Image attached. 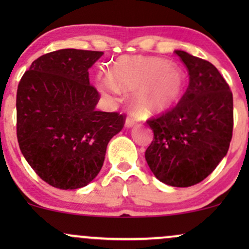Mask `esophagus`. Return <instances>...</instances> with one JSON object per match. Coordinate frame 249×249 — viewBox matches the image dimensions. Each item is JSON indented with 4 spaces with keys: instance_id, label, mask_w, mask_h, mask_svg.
Returning a JSON list of instances; mask_svg holds the SVG:
<instances>
[{
    "instance_id": "34e87169",
    "label": "esophagus",
    "mask_w": 249,
    "mask_h": 249,
    "mask_svg": "<svg viewBox=\"0 0 249 249\" xmlns=\"http://www.w3.org/2000/svg\"><path fill=\"white\" fill-rule=\"evenodd\" d=\"M137 121L133 118L132 116H128L126 118V122H125V126L126 127H132L134 124H136Z\"/></svg>"
}]
</instances>
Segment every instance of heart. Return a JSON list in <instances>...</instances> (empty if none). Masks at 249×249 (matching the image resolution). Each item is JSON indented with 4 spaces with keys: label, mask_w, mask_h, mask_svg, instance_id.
<instances>
[{
    "label": "heart",
    "mask_w": 249,
    "mask_h": 249,
    "mask_svg": "<svg viewBox=\"0 0 249 249\" xmlns=\"http://www.w3.org/2000/svg\"><path fill=\"white\" fill-rule=\"evenodd\" d=\"M184 73L170 61L156 57H123L110 75L98 73L97 85L103 95L115 97L119 90H133L131 107L141 117L172 107L185 89Z\"/></svg>",
    "instance_id": "obj_1"
}]
</instances>
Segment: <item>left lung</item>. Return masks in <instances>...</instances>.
I'll use <instances>...</instances> for the list:
<instances>
[{
	"mask_svg": "<svg viewBox=\"0 0 249 249\" xmlns=\"http://www.w3.org/2000/svg\"><path fill=\"white\" fill-rule=\"evenodd\" d=\"M190 83L178 104L147 119L153 141L145 159L157 179L176 187L199 184L227 154L233 134V95L215 67L181 50Z\"/></svg>",
	"mask_w": 249,
	"mask_h": 249,
	"instance_id": "8db88e82",
	"label": "left lung"
}]
</instances>
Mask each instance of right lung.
Segmentation results:
<instances>
[{
	"label": "right lung",
	"mask_w": 249,
	"mask_h": 249,
	"mask_svg": "<svg viewBox=\"0 0 249 249\" xmlns=\"http://www.w3.org/2000/svg\"><path fill=\"white\" fill-rule=\"evenodd\" d=\"M102 51L62 49L31 63L18 83L16 132L37 176L59 190L87 186L99 173L107 146L125 115L96 108L99 92L89 69Z\"/></svg>",
	"instance_id": "1"
}]
</instances>
